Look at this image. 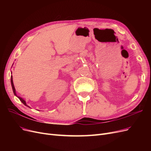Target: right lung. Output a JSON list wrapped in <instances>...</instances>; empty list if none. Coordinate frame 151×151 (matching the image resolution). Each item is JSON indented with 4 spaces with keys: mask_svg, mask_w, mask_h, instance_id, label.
<instances>
[{
    "mask_svg": "<svg viewBox=\"0 0 151 151\" xmlns=\"http://www.w3.org/2000/svg\"><path fill=\"white\" fill-rule=\"evenodd\" d=\"M11 85H12V90H13V92H14V95H16V96L19 98V99H20V101L23 103L24 105H26V106H28V105L26 104V101H24V100L23 99H22L21 97H19V96H17L16 95V89H15V88H14V84H13V81H12V76H11ZM29 107V106H28Z\"/></svg>",
    "mask_w": 151,
    "mask_h": 151,
    "instance_id": "right-lung-1",
    "label": "right lung"
}]
</instances>
